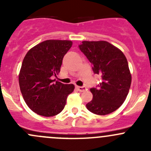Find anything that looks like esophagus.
Instances as JSON below:
<instances>
[{
  "label": "esophagus",
  "mask_w": 151,
  "mask_h": 151,
  "mask_svg": "<svg viewBox=\"0 0 151 151\" xmlns=\"http://www.w3.org/2000/svg\"><path fill=\"white\" fill-rule=\"evenodd\" d=\"M77 88L80 92H83V91H85L86 90V88L84 86H77Z\"/></svg>",
  "instance_id": "1"
}]
</instances>
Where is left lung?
Returning <instances> with one entry per match:
<instances>
[{
    "label": "left lung",
    "mask_w": 151,
    "mask_h": 151,
    "mask_svg": "<svg viewBox=\"0 0 151 151\" xmlns=\"http://www.w3.org/2000/svg\"><path fill=\"white\" fill-rule=\"evenodd\" d=\"M79 48L92 64L94 74L101 77L98 87L91 88L93 99L86 104L87 109L99 115L114 112L126 100L132 83L126 56L105 41H84Z\"/></svg>",
    "instance_id": "8db88e82"
}]
</instances>
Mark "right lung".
<instances>
[{"label": "right lung", "instance_id": "obj_1", "mask_svg": "<svg viewBox=\"0 0 151 151\" xmlns=\"http://www.w3.org/2000/svg\"><path fill=\"white\" fill-rule=\"evenodd\" d=\"M68 40H47L30 49L22 61L19 74L21 93L28 107L39 115L51 117L64 108L73 84L55 82L63 58L71 47Z\"/></svg>", "mask_w": 151, "mask_h": 151}]
</instances>
